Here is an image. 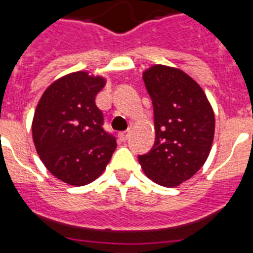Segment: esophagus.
Wrapping results in <instances>:
<instances>
[{
  "label": "esophagus",
  "instance_id": "esophagus-1",
  "mask_svg": "<svg viewBox=\"0 0 253 253\" xmlns=\"http://www.w3.org/2000/svg\"><path fill=\"white\" fill-rule=\"evenodd\" d=\"M129 135H130V130H125V131H122V133H119V138L120 140H123V142H125V140L128 139Z\"/></svg>",
  "mask_w": 253,
  "mask_h": 253
}]
</instances>
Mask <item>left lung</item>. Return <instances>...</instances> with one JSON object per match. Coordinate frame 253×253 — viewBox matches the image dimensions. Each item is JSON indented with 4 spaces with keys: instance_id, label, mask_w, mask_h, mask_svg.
I'll use <instances>...</instances> for the list:
<instances>
[{
    "instance_id": "1",
    "label": "left lung",
    "mask_w": 253,
    "mask_h": 253,
    "mask_svg": "<svg viewBox=\"0 0 253 253\" xmlns=\"http://www.w3.org/2000/svg\"><path fill=\"white\" fill-rule=\"evenodd\" d=\"M143 81L153 104L156 140L138 161L153 182L178 186L193 177L209 156L214 111L202 87L181 69L156 64L144 71Z\"/></svg>"
}]
</instances>
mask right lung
I'll list each match as a JSON object with an SVG mask.
<instances>
[{"mask_svg":"<svg viewBox=\"0 0 253 253\" xmlns=\"http://www.w3.org/2000/svg\"><path fill=\"white\" fill-rule=\"evenodd\" d=\"M106 80L80 71L58 78L44 91L33 119V140L51 175L84 186L101 175L116 148L104 130L96 95Z\"/></svg>","mask_w":253,"mask_h":253,"instance_id":"right-lung-1","label":"right lung"}]
</instances>
